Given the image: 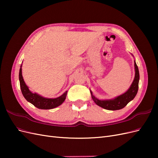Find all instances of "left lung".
<instances>
[{
	"mask_svg": "<svg viewBox=\"0 0 158 158\" xmlns=\"http://www.w3.org/2000/svg\"><path fill=\"white\" fill-rule=\"evenodd\" d=\"M135 76L133 82L129 88L125 93H124L114 99H107V100H100L95 98L92 94V91H90L92 95V99L98 106L103 109L107 110H118L125 107L127 105L135 98L138 89V82H139V70L135 60Z\"/></svg>",
	"mask_w": 158,
	"mask_h": 158,
	"instance_id": "obj_1",
	"label": "left lung"
}]
</instances>
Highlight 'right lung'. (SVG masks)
Instances as JSON below:
<instances>
[{
	"instance_id": "right-lung-1",
	"label": "right lung",
	"mask_w": 158,
	"mask_h": 158,
	"mask_svg": "<svg viewBox=\"0 0 158 158\" xmlns=\"http://www.w3.org/2000/svg\"><path fill=\"white\" fill-rule=\"evenodd\" d=\"M19 80H20V88L23 97L33 106L41 109H51L58 107L63 103L67 95V91L56 98H45L38 95L36 93H32L26 85L22 74V64L19 72Z\"/></svg>"
}]
</instances>
